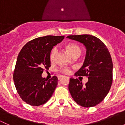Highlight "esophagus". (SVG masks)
Returning a JSON list of instances; mask_svg holds the SVG:
<instances>
[{
	"label": "esophagus",
	"mask_w": 125,
	"mask_h": 125,
	"mask_svg": "<svg viewBox=\"0 0 125 125\" xmlns=\"http://www.w3.org/2000/svg\"><path fill=\"white\" fill-rule=\"evenodd\" d=\"M62 77H63V76L60 75H59V77H58V79H59V80H60V79H61Z\"/></svg>",
	"instance_id": "obj_1"
}]
</instances>
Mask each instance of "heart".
Segmentation results:
<instances>
[{"label":"heart","instance_id":"1","mask_svg":"<svg viewBox=\"0 0 125 125\" xmlns=\"http://www.w3.org/2000/svg\"><path fill=\"white\" fill-rule=\"evenodd\" d=\"M66 48L68 50L69 52L71 54L73 57L77 56V55H80L81 54L82 49L80 47V46H79L77 44L74 43H69L66 45ZM57 48L55 47V46L51 50L50 54V59L51 62H54L55 60L57 54ZM60 71L62 73H65V74H68V73H69L70 72V68L68 67L61 68H60Z\"/></svg>","mask_w":125,"mask_h":125}]
</instances>
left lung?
Wrapping results in <instances>:
<instances>
[{"instance_id":"1","label":"left lung","mask_w":125,"mask_h":125,"mask_svg":"<svg viewBox=\"0 0 125 125\" xmlns=\"http://www.w3.org/2000/svg\"><path fill=\"white\" fill-rule=\"evenodd\" d=\"M86 47V53L83 66L75 73L76 76H86L85 85L77 79L71 78L68 89L72 97L83 107H93L104 99L113 83V61L104 43L89 34L68 36Z\"/></svg>"}]
</instances>
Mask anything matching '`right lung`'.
I'll return each instance as SVG.
<instances>
[{"label": "right lung", "mask_w": 125, "mask_h": 125, "mask_svg": "<svg viewBox=\"0 0 125 125\" xmlns=\"http://www.w3.org/2000/svg\"><path fill=\"white\" fill-rule=\"evenodd\" d=\"M65 36H46L33 39L24 45L16 62L13 80L21 99L31 106L42 105L52 96L58 79L42 77L45 69L51 66L50 54L54 46Z\"/></svg>", "instance_id": "add662e5"}]
</instances>
